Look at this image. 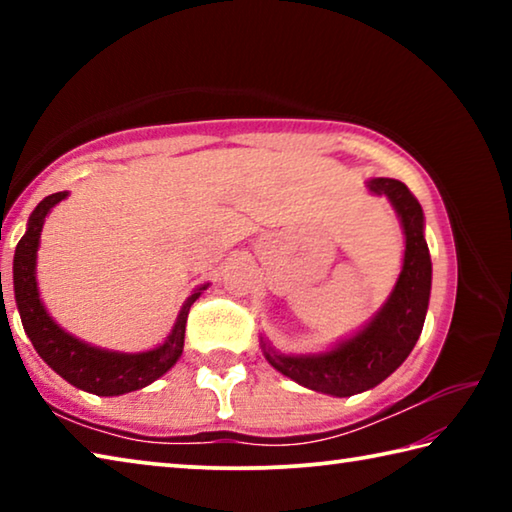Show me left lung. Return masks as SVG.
Masks as SVG:
<instances>
[{
    "mask_svg": "<svg viewBox=\"0 0 512 512\" xmlns=\"http://www.w3.org/2000/svg\"><path fill=\"white\" fill-rule=\"evenodd\" d=\"M368 189L388 196L402 221L406 248L395 289L375 318L336 348L320 354H280L262 343L271 366L311 391L350 397L370 391L402 366L418 343L431 293V257L424 214L409 187L395 178H372Z\"/></svg>",
    "mask_w": 512,
    "mask_h": 512,
    "instance_id": "obj_1",
    "label": "left lung"
}]
</instances>
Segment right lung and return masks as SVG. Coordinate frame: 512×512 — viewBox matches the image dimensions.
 I'll use <instances>...</instances> for the list:
<instances>
[{
  "instance_id": "right-lung-1",
  "label": "right lung",
  "mask_w": 512,
  "mask_h": 512,
  "mask_svg": "<svg viewBox=\"0 0 512 512\" xmlns=\"http://www.w3.org/2000/svg\"><path fill=\"white\" fill-rule=\"evenodd\" d=\"M63 198H67V192L42 198L36 210L31 212L27 232H24V237L15 248L13 289L24 332H27L33 348L45 359L47 366L54 368L60 377L69 381L72 386L81 388V391L94 395H124L137 391V388L149 386L151 381L162 377L178 361L180 354H183L189 307L201 296V291L207 289V284L196 289L187 298L167 341L149 352L128 354L101 350L90 343L79 341L72 334H67L47 314L36 282V257L42 225H45L51 207L58 205Z\"/></svg>"
}]
</instances>
